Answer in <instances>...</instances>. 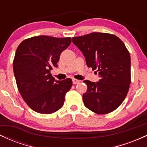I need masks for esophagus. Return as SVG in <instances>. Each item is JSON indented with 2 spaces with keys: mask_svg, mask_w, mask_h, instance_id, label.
Here are the masks:
<instances>
[{
  "mask_svg": "<svg viewBox=\"0 0 147 147\" xmlns=\"http://www.w3.org/2000/svg\"><path fill=\"white\" fill-rule=\"evenodd\" d=\"M79 82H80V81L77 80V79H72V83H73V84H79Z\"/></svg>",
  "mask_w": 147,
  "mask_h": 147,
  "instance_id": "34e87169",
  "label": "esophagus"
}]
</instances>
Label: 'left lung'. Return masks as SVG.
Segmentation results:
<instances>
[{
    "label": "left lung",
    "instance_id": "left-lung-1",
    "mask_svg": "<svg viewBox=\"0 0 147 147\" xmlns=\"http://www.w3.org/2000/svg\"><path fill=\"white\" fill-rule=\"evenodd\" d=\"M72 41L83 53L88 67L97 70L99 82L84 80L87 90L84 105L95 113L107 114L126 98L131 84V57L120 38L109 33L92 32L73 37Z\"/></svg>",
    "mask_w": 147,
    "mask_h": 147
}]
</instances>
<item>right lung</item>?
I'll list each match as a JSON object with an SVG mask.
<instances>
[{"mask_svg": "<svg viewBox=\"0 0 147 147\" xmlns=\"http://www.w3.org/2000/svg\"><path fill=\"white\" fill-rule=\"evenodd\" d=\"M70 43V37L33 36L16 49L13 61L16 85L23 100L35 112L51 114L63 106L72 79L56 81L50 70L57 68L61 54Z\"/></svg>", "mask_w": 147, "mask_h": 147, "instance_id": "1", "label": "right lung"}]
</instances>
